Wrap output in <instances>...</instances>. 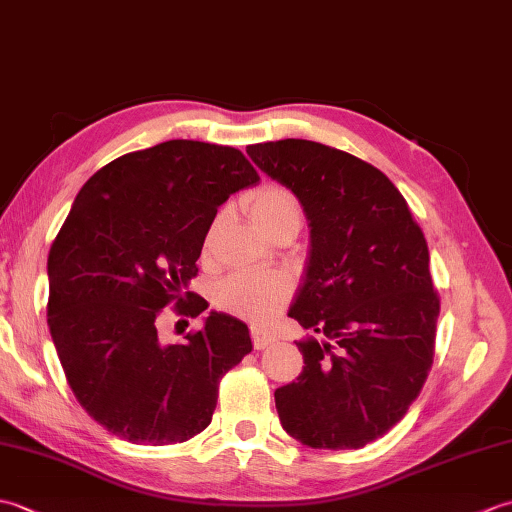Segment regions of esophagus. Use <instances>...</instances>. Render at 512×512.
I'll return each instance as SVG.
<instances>
[{
  "instance_id": "obj_1",
  "label": "esophagus",
  "mask_w": 512,
  "mask_h": 512,
  "mask_svg": "<svg viewBox=\"0 0 512 512\" xmlns=\"http://www.w3.org/2000/svg\"><path fill=\"white\" fill-rule=\"evenodd\" d=\"M277 339L270 332H264V330H253V345L255 350H266L268 345H273Z\"/></svg>"
}]
</instances>
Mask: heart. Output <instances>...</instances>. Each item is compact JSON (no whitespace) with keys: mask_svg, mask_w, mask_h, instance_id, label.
<instances>
[{"mask_svg":"<svg viewBox=\"0 0 512 512\" xmlns=\"http://www.w3.org/2000/svg\"><path fill=\"white\" fill-rule=\"evenodd\" d=\"M250 213L257 220V224L270 235L273 228L281 222L297 217L301 220V202L290 189L281 187V184H264L248 198ZM217 228L220 220H213L209 231L204 237V246L211 248L215 242ZM292 284L286 275L273 273V270H242L226 277L215 290V303L237 317L250 319L255 323H264L273 319L290 297Z\"/></svg>","mask_w":512,"mask_h":512,"instance_id":"b5f03b06","label":"heart"}]
</instances>
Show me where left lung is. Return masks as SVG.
I'll use <instances>...</instances> for the list:
<instances>
[{
    "instance_id": "8db88e82",
    "label": "left lung",
    "mask_w": 512,
    "mask_h": 512,
    "mask_svg": "<svg viewBox=\"0 0 512 512\" xmlns=\"http://www.w3.org/2000/svg\"><path fill=\"white\" fill-rule=\"evenodd\" d=\"M246 151L312 226L288 317L325 341L297 343L303 369L275 391L279 420L312 449H361L402 420L433 365L440 297L427 239L394 182L347 151L299 138Z\"/></svg>"
}]
</instances>
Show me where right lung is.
Instances as JSON below:
<instances>
[{"label": "right lung", "instance_id": "right-lung-1", "mask_svg": "<svg viewBox=\"0 0 512 512\" xmlns=\"http://www.w3.org/2000/svg\"><path fill=\"white\" fill-rule=\"evenodd\" d=\"M259 182L235 147L167 140L112 160L83 184L48 255V325L76 400L134 444H176L209 427L220 380L253 350L246 323L211 312L180 343L162 308L195 319L189 290L217 206ZM184 323V321H182Z\"/></svg>", "mask_w": 512, "mask_h": 512}]
</instances>
